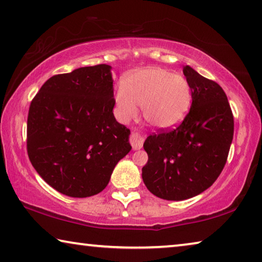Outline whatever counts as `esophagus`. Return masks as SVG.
I'll return each mask as SVG.
<instances>
[{"label":"esophagus","instance_id":"1","mask_svg":"<svg viewBox=\"0 0 262 262\" xmlns=\"http://www.w3.org/2000/svg\"><path fill=\"white\" fill-rule=\"evenodd\" d=\"M130 144L134 150H139L142 148V145H143V142H144V137L142 136L140 133L137 132H133L130 134Z\"/></svg>","mask_w":262,"mask_h":262}]
</instances>
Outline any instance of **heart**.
Instances as JSON below:
<instances>
[{
	"mask_svg": "<svg viewBox=\"0 0 262 262\" xmlns=\"http://www.w3.org/2000/svg\"><path fill=\"white\" fill-rule=\"evenodd\" d=\"M114 101L119 117L129 121L142 106L144 120L156 129H171L187 115L192 91L184 76L161 67L139 70L117 86Z\"/></svg>",
	"mask_w": 262,
	"mask_h": 262,
	"instance_id": "b5f03b06",
	"label": "heart"
}]
</instances>
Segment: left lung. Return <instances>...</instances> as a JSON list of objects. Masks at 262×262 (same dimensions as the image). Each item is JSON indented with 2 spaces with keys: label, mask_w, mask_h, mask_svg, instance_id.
Returning a JSON list of instances; mask_svg holds the SVG:
<instances>
[{
  "label": "left lung",
  "mask_w": 262,
  "mask_h": 262,
  "mask_svg": "<svg viewBox=\"0 0 262 262\" xmlns=\"http://www.w3.org/2000/svg\"><path fill=\"white\" fill-rule=\"evenodd\" d=\"M183 72L192 91L189 112L174 129L150 135L143 144L149 157L142 167L144 185L171 201L209 188L227 163L233 139V115L223 89L189 66Z\"/></svg>",
  "instance_id": "left-lung-1"
}]
</instances>
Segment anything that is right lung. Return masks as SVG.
I'll use <instances>...</instances> for the list:
<instances>
[{"instance_id":"right-lung-1","label":"right lung","mask_w":262,"mask_h":262,"mask_svg":"<svg viewBox=\"0 0 262 262\" xmlns=\"http://www.w3.org/2000/svg\"><path fill=\"white\" fill-rule=\"evenodd\" d=\"M114 104L107 64L54 75L31 101L30 162L57 192L72 198L100 193L130 151V130L115 120Z\"/></svg>"}]
</instances>
